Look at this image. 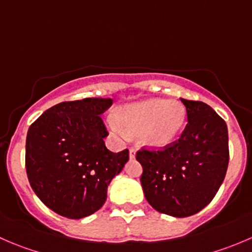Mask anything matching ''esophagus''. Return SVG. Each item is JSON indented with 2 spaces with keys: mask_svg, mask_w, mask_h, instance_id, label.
Listing matches in <instances>:
<instances>
[{
  "mask_svg": "<svg viewBox=\"0 0 252 252\" xmlns=\"http://www.w3.org/2000/svg\"><path fill=\"white\" fill-rule=\"evenodd\" d=\"M135 155L136 150L134 149V147H130V149H129V157H130V158H135Z\"/></svg>",
  "mask_w": 252,
  "mask_h": 252,
  "instance_id": "obj_1",
  "label": "esophagus"
}]
</instances>
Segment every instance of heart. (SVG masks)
Listing matches in <instances>:
<instances>
[{
    "mask_svg": "<svg viewBox=\"0 0 252 252\" xmlns=\"http://www.w3.org/2000/svg\"><path fill=\"white\" fill-rule=\"evenodd\" d=\"M108 129L119 139L138 135L150 149H164L177 140L187 123V111L177 101L149 98L123 106L117 117H108Z\"/></svg>",
    "mask_w": 252,
    "mask_h": 252,
    "instance_id": "b5f03b06",
    "label": "heart"
}]
</instances>
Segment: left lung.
I'll use <instances>...</instances> for the list:
<instances>
[{
    "label": "left lung",
    "mask_w": 252,
    "mask_h": 252,
    "mask_svg": "<svg viewBox=\"0 0 252 252\" xmlns=\"http://www.w3.org/2000/svg\"><path fill=\"white\" fill-rule=\"evenodd\" d=\"M180 101L188 124L179 140L159 151L136 152L147 202L178 218L195 215L212 201L229 162L225 122L201 101Z\"/></svg>",
    "instance_id": "obj_1"
}]
</instances>
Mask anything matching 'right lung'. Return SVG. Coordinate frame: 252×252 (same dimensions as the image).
I'll list each match as a JSON object with an SVG mask.
<instances>
[{"mask_svg": "<svg viewBox=\"0 0 252 252\" xmlns=\"http://www.w3.org/2000/svg\"><path fill=\"white\" fill-rule=\"evenodd\" d=\"M112 98L61 102L30 126L25 168L36 196L50 210L70 220L88 217L107 199L111 180L129 159L128 149L114 154L100 114Z\"/></svg>", "mask_w": 252, "mask_h": 252, "instance_id": "add662e5", "label": "right lung"}]
</instances>
